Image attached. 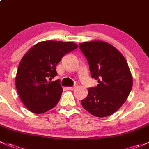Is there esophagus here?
I'll use <instances>...</instances> for the list:
<instances>
[{
  "instance_id": "34e87169",
  "label": "esophagus",
  "mask_w": 149,
  "mask_h": 149,
  "mask_svg": "<svg viewBox=\"0 0 149 149\" xmlns=\"http://www.w3.org/2000/svg\"><path fill=\"white\" fill-rule=\"evenodd\" d=\"M76 87H77V85H74L72 87H67V89H68V90H73V89L76 88Z\"/></svg>"
}]
</instances>
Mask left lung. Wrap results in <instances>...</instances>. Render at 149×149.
Instances as JSON below:
<instances>
[{
    "instance_id": "obj_1",
    "label": "left lung",
    "mask_w": 149,
    "mask_h": 149,
    "mask_svg": "<svg viewBox=\"0 0 149 149\" xmlns=\"http://www.w3.org/2000/svg\"><path fill=\"white\" fill-rule=\"evenodd\" d=\"M79 48L86 57L91 77L98 82L96 87L88 89L81 104L95 116H109L125 103L132 88L133 77L127 62L118 49L106 42H84Z\"/></svg>"
}]
</instances>
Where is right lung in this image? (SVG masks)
<instances>
[{"label":"right lung","mask_w":149,"mask_h":149,"mask_svg":"<svg viewBox=\"0 0 149 149\" xmlns=\"http://www.w3.org/2000/svg\"><path fill=\"white\" fill-rule=\"evenodd\" d=\"M78 48L73 42L45 40L31 48L22 58L15 76L20 98L34 113L55 107L61 96L60 80L48 81L57 75L56 65L65 54Z\"/></svg>","instance_id":"right-lung-1"}]
</instances>
